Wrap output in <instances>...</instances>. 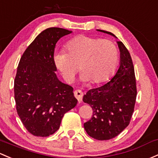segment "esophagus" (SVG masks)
I'll use <instances>...</instances> for the list:
<instances>
[{
    "mask_svg": "<svg viewBox=\"0 0 158 158\" xmlns=\"http://www.w3.org/2000/svg\"><path fill=\"white\" fill-rule=\"evenodd\" d=\"M74 96L76 98V99H77L78 101L79 102H80V101H82V97H83V93L81 90H76L74 92Z\"/></svg>",
    "mask_w": 158,
    "mask_h": 158,
    "instance_id": "1",
    "label": "esophagus"
}]
</instances>
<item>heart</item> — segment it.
I'll return each mask as SVG.
<instances>
[{"label":"heart","instance_id":"heart-1","mask_svg":"<svg viewBox=\"0 0 158 158\" xmlns=\"http://www.w3.org/2000/svg\"><path fill=\"white\" fill-rule=\"evenodd\" d=\"M66 52L54 54V65L67 82L72 83L80 69L84 82H106L115 72L119 60L117 46L110 40L79 35L66 44Z\"/></svg>","mask_w":158,"mask_h":158}]
</instances>
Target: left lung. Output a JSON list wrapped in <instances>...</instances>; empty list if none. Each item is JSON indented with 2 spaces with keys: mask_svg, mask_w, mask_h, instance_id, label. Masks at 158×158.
<instances>
[{
  "mask_svg": "<svg viewBox=\"0 0 158 158\" xmlns=\"http://www.w3.org/2000/svg\"><path fill=\"white\" fill-rule=\"evenodd\" d=\"M117 38L113 33L101 29ZM120 52L119 67L107 83L88 91L83 96L93 110L92 118L84 123L88 135L97 140H109L128 127L135 107L136 82L130 54L122 41H117Z\"/></svg>",
  "mask_w": 158,
  "mask_h": 158,
  "instance_id": "left-lung-1",
  "label": "left lung"
}]
</instances>
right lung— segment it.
Instances as JSON below:
<instances>
[{"instance_id":"add662e5","label":"right lung","mask_w":158,"mask_h":158,"mask_svg":"<svg viewBox=\"0 0 158 158\" xmlns=\"http://www.w3.org/2000/svg\"><path fill=\"white\" fill-rule=\"evenodd\" d=\"M71 32L57 27L41 31L19 60L14 80L16 111L28 132L35 136L54 134L64 114L77 104L73 88L57 77L53 60L58 40Z\"/></svg>"}]
</instances>
